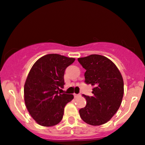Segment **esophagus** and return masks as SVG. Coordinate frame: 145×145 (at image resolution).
<instances>
[{
  "label": "esophagus",
  "instance_id": "obj_1",
  "mask_svg": "<svg viewBox=\"0 0 145 145\" xmlns=\"http://www.w3.org/2000/svg\"><path fill=\"white\" fill-rule=\"evenodd\" d=\"M80 96H81V94H74V97H75V98H77V97H80Z\"/></svg>",
  "mask_w": 145,
  "mask_h": 145
}]
</instances>
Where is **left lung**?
Masks as SVG:
<instances>
[{"label":"left lung","instance_id":"8db88e82","mask_svg":"<svg viewBox=\"0 0 145 145\" xmlns=\"http://www.w3.org/2000/svg\"><path fill=\"white\" fill-rule=\"evenodd\" d=\"M78 60L86 70L85 83L93 86L92 96L83 94L87 104L79 110L80 116L92 126L105 124L116 113L122 101L124 81L121 73L112 61L100 55Z\"/></svg>","mask_w":145,"mask_h":145}]
</instances>
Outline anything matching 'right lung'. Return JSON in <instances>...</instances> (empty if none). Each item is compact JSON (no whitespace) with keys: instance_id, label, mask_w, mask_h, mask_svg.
I'll list each match as a JSON object with an SVG mask.
<instances>
[{"instance_id":"add662e5","label":"right lung","mask_w":145,"mask_h":145,"mask_svg":"<svg viewBox=\"0 0 145 145\" xmlns=\"http://www.w3.org/2000/svg\"><path fill=\"white\" fill-rule=\"evenodd\" d=\"M74 60L59 54H48L32 67L24 85V100L29 113L39 125L58 124L66 104L74 99L73 94H60L58 91L65 84V69Z\"/></svg>"}]
</instances>
